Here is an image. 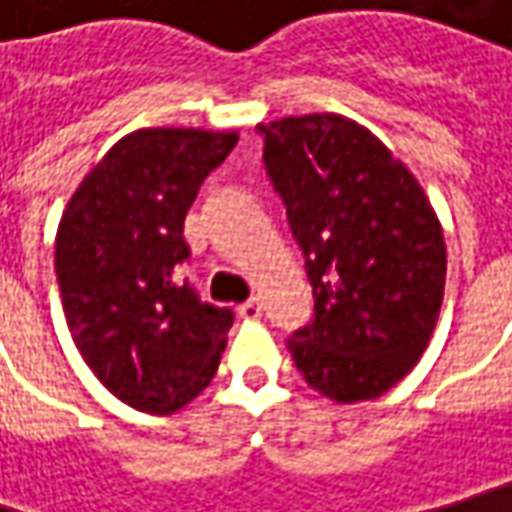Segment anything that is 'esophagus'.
<instances>
[{
    "mask_svg": "<svg viewBox=\"0 0 512 512\" xmlns=\"http://www.w3.org/2000/svg\"><path fill=\"white\" fill-rule=\"evenodd\" d=\"M260 312H263V306H260V300L257 298L246 300V303H240V306H237V315H240L243 321H257V318H260Z\"/></svg>",
    "mask_w": 512,
    "mask_h": 512,
    "instance_id": "1",
    "label": "esophagus"
}]
</instances>
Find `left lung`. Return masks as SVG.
<instances>
[{"instance_id": "left-lung-1", "label": "left lung", "mask_w": 512, "mask_h": 512, "mask_svg": "<svg viewBox=\"0 0 512 512\" xmlns=\"http://www.w3.org/2000/svg\"><path fill=\"white\" fill-rule=\"evenodd\" d=\"M315 315L286 346L338 404L384 395L433 338L444 298L441 223L410 168L364 125L306 114L257 125Z\"/></svg>"}]
</instances>
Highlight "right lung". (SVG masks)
<instances>
[{
	"mask_svg": "<svg viewBox=\"0 0 512 512\" xmlns=\"http://www.w3.org/2000/svg\"><path fill=\"white\" fill-rule=\"evenodd\" d=\"M234 131L140 128L85 174L56 232V283L85 364L123 404L168 415L212 384L232 309L203 303L180 266L183 223Z\"/></svg>",
	"mask_w": 512,
	"mask_h": 512,
	"instance_id": "right-lung-1",
	"label": "right lung"
}]
</instances>
